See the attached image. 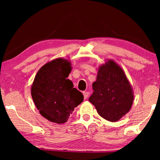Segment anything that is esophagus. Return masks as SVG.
Returning a JSON list of instances; mask_svg holds the SVG:
<instances>
[{
    "label": "esophagus",
    "instance_id": "obj_1",
    "mask_svg": "<svg viewBox=\"0 0 160 160\" xmlns=\"http://www.w3.org/2000/svg\"><path fill=\"white\" fill-rule=\"evenodd\" d=\"M83 95H84V99H87V98H88V96H89V92H87V91L83 92Z\"/></svg>",
    "mask_w": 160,
    "mask_h": 160
}]
</instances>
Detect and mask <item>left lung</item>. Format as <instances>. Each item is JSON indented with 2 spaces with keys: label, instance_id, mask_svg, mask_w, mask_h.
<instances>
[{
  "label": "left lung",
  "instance_id": "left-lung-1",
  "mask_svg": "<svg viewBox=\"0 0 160 160\" xmlns=\"http://www.w3.org/2000/svg\"><path fill=\"white\" fill-rule=\"evenodd\" d=\"M92 88L89 100L105 119L117 122L130 111L134 100L132 86L122 68L113 60L100 65Z\"/></svg>",
  "mask_w": 160,
  "mask_h": 160
}]
</instances>
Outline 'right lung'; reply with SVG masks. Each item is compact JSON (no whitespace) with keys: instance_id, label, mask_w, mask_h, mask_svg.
Returning <instances> with one entry per match:
<instances>
[{"instance_id":"obj_1","label":"right lung","mask_w":160,"mask_h":160,"mask_svg":"<svg viewBox=\"0 0 160 160\" xmlns=\"http://www.w3.org/2000/svg\"><path fill=\"white\" fill-rule=\"evenodd\" d=\"M71 70L70 60L54 59L38 70L31 86L32 98L39 113L54 123L66 122L84 100L82 93L67 78Z\"/></svg>"}]
</instances>
